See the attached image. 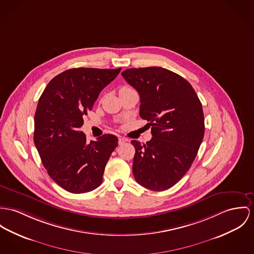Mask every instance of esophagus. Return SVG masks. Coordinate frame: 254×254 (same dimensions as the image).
<instances>
[{
	"mask_svg": "<svg viewBox=\"0 0 254 254\" xmlns=\"http://www.w3.org/2000/svg\"><path fill=\"white\" fill-rule=\"evenodd\" d=\"M127 141V140L126 138H124V137H119L118 143H119V145H123V144H125Z\"/></svg>",
	"mask_w": 254,
	"mask_h": 254,
	"instance_id": "obj_1",
	"label": "esophagus"
}]
</instances>
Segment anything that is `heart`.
I'll return each mask as SVG.
<instances>
[{
	"label": "heart",
	"mask_w": 254,
	"mask_h": 254,
	"mask_svg": "<svg viewBox=\"0 0 254 254\" xmlns=\"http://www.w3.org/2000/svg\"><path fill=\"white\" fill-rule=\"evenodd\" d=\"M128 89H131V88H129V87H127V86H123V87H121L120 91H125V90H128ZM120 91H119V92H120Z\"/></svg>",
	"instance_id": "heart-1"
}]
</instances>
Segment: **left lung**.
Returning a JSON list of instances; mask_svg holds the SVG:
<instances>
[{
	"label": "left lung",
	"mask_w": 254,
	"mask_h": 254,
	"mask_svg": "<svg viewBox=\"0 0 254 254\" xmlns=\"http://www.w3.org/2000/svg\"><path fill=\"white\" fill-rule=\"evenodd\" d=\"M122 75L139 93V114L153 135L144 145L131 141L134 179L151 190H165L189 171L198 153L205 132L202 104L192 86L166 68H128Z\"/></svg>",
	"instance_id": "8db88e82"
}]
</instances>
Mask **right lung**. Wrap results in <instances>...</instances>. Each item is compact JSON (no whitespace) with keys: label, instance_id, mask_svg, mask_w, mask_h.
I'll return each mask as SVG.
<instances>
[{"label":"right lung","instance_id":"right-lung-1","mask_svg":"<svg viewBox=\"0 0 254 254\" xmlns=\"http://www.w3.org/2000/svg\"><path fill=\"white\" fill-rule=\"evenodd\" d=\"M121 69H67L52 79L39 98L34 142L48 175L68 192H88L102 183L118 138L104 134L89 143L79 128L99 93Z\"/></svg>","mask_w":254,"mask_h":254}]
</instances>
